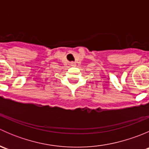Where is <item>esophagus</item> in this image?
Here are the masks:
<instances>
[{
	"label": "esophagus",
	"instance_id": "obj_1",
	"mask_svg": "<svg viewBox=\"0 0 149 149\" xmlns=\"http://www.w3.org/2000/svg\"><path fill=\"white\" fill-rule=\"evenodd\" d=\"M70 65H71L72 67H74V66H76V63H73V62H72L71 63H70Z\"/></svg>",
	"mask_w": 149,
	"mask_h": 149
}]
</instances>
